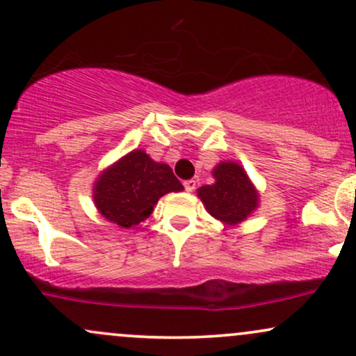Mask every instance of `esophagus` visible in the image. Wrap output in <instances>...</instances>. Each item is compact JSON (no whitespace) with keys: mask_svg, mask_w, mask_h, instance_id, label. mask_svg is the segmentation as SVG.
I'll list each match as a JSON object with an SVG mask.
<instances>
[{"mask_svg":"<svg viewBox=\"0 0 356 356\" xmlns=\"http://www.w3.org/2000/svg\"><path fill=\"white\" fill-rule=\"evenodd\" d=\"M195 186H197V182L194 181V179H189V181H186L184 182V187H186V191L187 192H192L195 189Z\"/></svg>","mask_w":356,"mask_h":356,"instance_id":"esophagus-1","label":"esophagus"}]
</instances>
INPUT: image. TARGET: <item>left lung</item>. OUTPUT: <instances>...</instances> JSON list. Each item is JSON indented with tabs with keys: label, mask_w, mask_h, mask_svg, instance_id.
I'll use <instances>...</instances> for the list:
<instances>
[{
	"label": "left lung",
	"mask_w": 356,
	"mask_h": 356,
	"mask_svg": "<svg viewBox=\"0 0 356 356\" xmlns=\"http://www.w3.org/2000/svg\"><path fill=\"white\" fill-rule=\"evenodd\" d=\"M214 184L202 186L197 195L212 218L226 224L243 222L257 207L259 195L246 170L236 162H220L212 170Z\"/></svg>",
	"instance_id": "8db88e82"
}]
</instances>
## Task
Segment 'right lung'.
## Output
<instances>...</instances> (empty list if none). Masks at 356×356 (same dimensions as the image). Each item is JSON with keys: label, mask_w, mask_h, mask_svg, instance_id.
<instances>
[{"label": "right lung", "mask_w": 356, "mask_h": 356, "mask_svg": "<svg viewBox=\"0 0 356 356\" xmlns=\"http://www.w3.org/2000/svg\"><path fill=\"white\" fill-rule=\"evenodd\" d=\"M182 189L169 165L154 162L144 150H132L100 174L93 201L110 222L132 227L152 214L162 195Z\"/></svg>", "instance_id": "obj_1"}]
</instances>
